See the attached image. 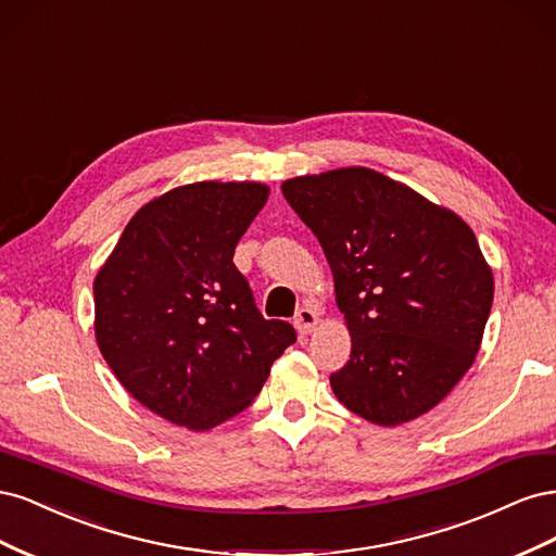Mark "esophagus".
I'll return each mask as SVG.
<instances>
[{
    "instance_id": "34e87169",
    "label": "esophagus",
    "mask_w": 556,
    "mask_h": 556,
    "mask_svg": "<svg viewBox=\"0 0 556 556\" xmlns=\"http://www.w3.org/2000/svg\"><path fill=\"white\" fill-rule=\"evenodd\" d=\"M317 319H319L317 311L311 306H304V308H299L294 315V327L299 333H311L317 325Z\"/></svg>"
}]
</instances>
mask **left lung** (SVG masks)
Instances as JSON below:
<instances>
[{
  "mask_svg": "<svg viewBox=\"0 0 556 556\" xmlns=\"http://www.w3.org/2000/svg\"><path fill=\"white\" fill-rule=\"evenodd\" d=\"M333 274L352 352L331 374L345 408L382 427L431 410L473 364L494 278L476 233L364 166L285 180Z\"/></svg>",
  "mask_w": 556,
  "mask_h": 556,
  "instance_id": "left-lung-1",
  "label": "left lung"
}]
</instances>
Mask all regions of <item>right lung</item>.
Masks as SVG:
<instances>
[{
	"instance_id": "right-lung-1",
	"label": "right lung",
	"mask_w": 556,
	"mask_h": 556,
	"mask_svg": "<svg viewBox=\"0 0 556 556\" xmlns=\"http://www.w3.org/2000/svg\"><path fill=\"white\" fill-rule=\"evenodd\" d=\"M260 182H192L146 204L94 278L97 343L146 408L194 431L245 410L282 350L285 319H264L233 264L266 204Z\"/></svg>"
}]
</instances>
